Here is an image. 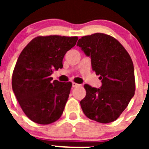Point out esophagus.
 I'll return each mask as SVG.
<instances>
[{
    "label": "esophagus",
    "mask_w": 149,
    "mask_h": 149,
    "mask_svg": "<svg viewBox=\"0 0 149 149\" xmlns=\"http://www.w3.org/2000/svg\"><path fill=\"white\" fill-rule=\"evenodd\" d=\"M72 86H73V87H74V88H76V87H78V86H80V84H76V83H75V82H73V83H72Z\"/></svg>",
    "instance_id": "34e87169"
}]
</instances>
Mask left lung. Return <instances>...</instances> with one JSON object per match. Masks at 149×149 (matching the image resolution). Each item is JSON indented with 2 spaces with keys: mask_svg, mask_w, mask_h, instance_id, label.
I'll list each match as a JSON object with an SVG mask.
<instances>
[{
  "mask_svg": "<svg viewBox=\"0 0 149 149\" xmlns=\"http://www.w3.org/2000/svg\"><path fill=\"white\" fill-rule=\"evenodd\" d=\"M79 46L91 57L92 70L102 85H84L86 97L80 102L86 116L98 123L116 120L133 98L136 90L134 68L125 47L113 37L95 33L79 39Z\"/></svg>",
  "mask_w": 149,
  "mask_h": 149,
  "instance_id": "1",
  "label": "left lung"
}]
</instances>
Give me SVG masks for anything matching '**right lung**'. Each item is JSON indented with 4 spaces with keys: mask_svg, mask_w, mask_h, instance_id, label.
<instances>
[{
    "mask_svg": "<svg viewBox=\"0 0 149 149\" xmlns=\"http://www.w3.org/2000/svg\"><path fill=\"white\" fill-rule=\"evenodd\" d=\"M77 40L78 37L38 36L21 52L12 75V88L31 121L48 125L62 115L72 83L52 81L50 76L62 68L64 55Z\"/></svg>",
    "mask_w": 149,
    "mask_h": 149,
    "instance_id": "obj_1",
    "label": "right lung"
}]
</instances>
